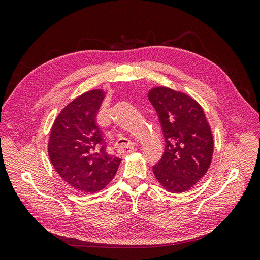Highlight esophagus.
Instances as JSON below:
<instances>
[{
  "label": "esophagus",
  "instance_id": "1",
  "mask_svg": "<svg viewBox=\"0 0 260 260\" xmlns=\"http://www.w3.org/2000/svg\"><path fill=\"white\" fill-rule=\"evenodd\" d=\"M135 149H136L135 145H133L131 142H128L127 144H122V145H120L119 147H118V153L122 154V155H125V154L132 153L133 151H135Z\"/></svg>",
  "mask_w": 260,
  "mask_h": 260
}]
</instances>
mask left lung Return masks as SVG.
<instances>
[{"mask_svg": "<svg viewBox=\"0 0 260 260\" xmlns=\"http://www.w3.org/2000/svg\"><path fill=\"white\" fill-rule=\"evenodd\" d=\"M165 138L161 159L153 166L157 181L171 193L193 187L206 174L214 139L201 105L187 94L165 86L148 92Z\"/></svg>", "mask_w": 260, "mask_h": 260, "instance_id": "left-lung-1", "label": "left lung"}]
</instances>
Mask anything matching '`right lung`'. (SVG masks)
I'll use <instances>...</instances> for the list:
<instances>
[{
    "label": "right lung",
    "instance_id": "obj_1",
    "mask_svg": "<svg viewBox=\"0 0 260 260\" xmlns=\"http://www.w3.org/2000/svg\"><path fill=\"white\" fill-rule=\"evenodd\" d=\"M105 94L92 90L65 106L55 119L48 145L51 162L76 190L99 192L115 177L121 159L107 153L96 115Z\"/></svg>",
    "mask_w": 260,
    "mask_h": 260
}]
</instances>
